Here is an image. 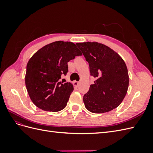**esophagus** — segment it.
Returning <instances> with one entry per match:
<instances>
[{"mask_svg": "<svg viewBox=\"0 0 153 153\" xmlns=\"http://www.w3.org/2000/svg\"><path fill=\"white\" fill-rule=\"evenodd\" d=\"M78 85H79V82H76V81L73 82V85L75 87H78Z\"/></svg>", "mask_w": 153, "mask_h": 153, "instance_id": "1", "label": "esophagus"}]
</instances>
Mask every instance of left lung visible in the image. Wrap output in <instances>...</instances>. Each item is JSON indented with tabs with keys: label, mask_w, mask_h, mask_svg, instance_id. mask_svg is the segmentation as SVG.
Returning <instances> with one entry per match:
<instances>
[{
	"label": "left lung",
	"mask_w": 153,
	"mask_h": 153,
	"mask_svg": "<svg viewBox=\"0 0 153 153\" xmlns=\"http://www.w3.org/2000/svg\"><path fill=\"white\" fill-rule=\"evenodd\" d=\"M89 62L94 84L83 97L85 108L102 114L117 108L126 96L129 85L128 69L120 55L102 43H76Z\"/></svg>",
	"instance_id": "1"
}]
</instances>
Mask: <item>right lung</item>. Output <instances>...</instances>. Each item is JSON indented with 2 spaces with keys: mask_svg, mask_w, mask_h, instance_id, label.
Masks as SVG:
<instances>
[{
  "mask_svg": "<svg viewBox=\"0 0 153 153\" xmlns=\"http://www.w3.org/2000/svg\"><path fill=\"white\" fill-rule=\"evenodd\" d=\"M75 44L57 41L32 55L27 64L25 85L30 100L39 108L59 112L66 107L73 91L70 82H60L68 71V62L82 55Z\"/></svg>",
  "mask_w": 153,
  "mask_h": 153,
  "instance_id": "1",
  "label": "right lung"
}]
</instances>
